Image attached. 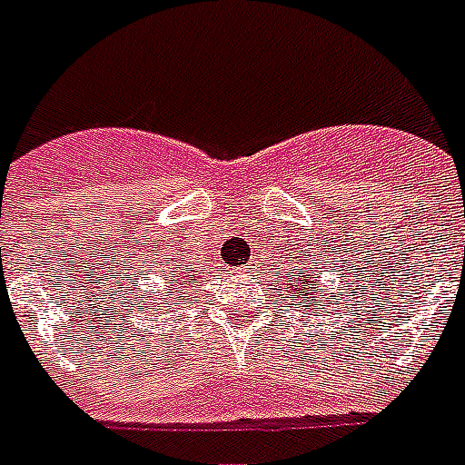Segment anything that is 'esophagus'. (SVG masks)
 I'll use <instances>...</instances> for the list:
<instances>
[{"label": "esophagus", "instance_id": "obj_1", "mask_svg": "<svg viewBox=\"0 0 465 465\" xmlns=\"http://www.w3.org/2000/svg\"><path fill=\"white\" fill-rule=\"evenodd\" d=\"M244 269H252V266H244Z\"/></svg>", "mask_w": 465, "mask_h": 465}]
</instances>
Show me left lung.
Returning <instances> with one entry per match:
<instances>
[{"instance_id": "obj_1", "label": "left lung", "mask_w": 465, "mask_h": 465, "mask_svg": "<svg viewBox=\"0 0 465 465\" xmlns=\"http://www.w3.org/2000/svg\"><path fill=\"white\" fill-rule=\"evenodd\" d=\"M322 266L324 262L319 259L317 254H310L304 252L302 256H288V263L283 266V271L278 273V278L283 281V288H288L291 295H295L300 302H302L304 310H314V317H322L319 312L324 310L326 305H319L317 299H324L327 304H331L336 300V292H329L326 285H319L317 281L322 278ZM352 271V266H348ZM355 273V271H352ZM343 276V273H341ZM348 285V283H345Z\"/></svg>"}]
</instances>
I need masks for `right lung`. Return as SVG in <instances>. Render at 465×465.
<instances>
[{
    "mask_svg": "<svg viewBox=\"0 0 465 465\" xmlns=\"http://www.w3.org/2000/svg\"><path fill=\"white\" fill-rule=\"evenodd\" d=\"M196 276V273H194ZM165 281H174L173 285H180V288H174V292H168V295H161L158 297V302H153V307L155 304H168V300H174V304L180 302V300H177V295H180V291H187V285L189 283H194V278H180V273H177V271L174 269H168L165 271ZM182 297H187V295H182Z\"/></svg>",
    "mask_w": 465,
    "mask_h": 465,
    "instance_id": "right-lung-1",
    "label": "right lung"
}]
</instances>
